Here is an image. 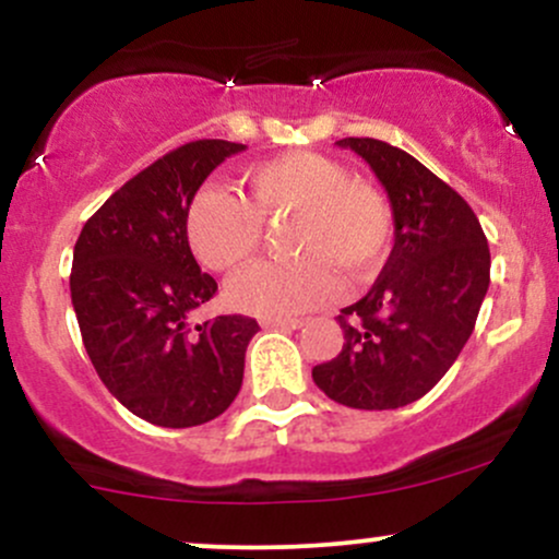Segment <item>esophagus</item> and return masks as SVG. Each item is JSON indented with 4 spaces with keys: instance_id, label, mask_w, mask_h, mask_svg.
<instances>
[{
    "instance_id": "34e87169",
    "label": "esophagus",
    "mask_w": 559,
    "mask_h": 559,
    "mask_svg": "<svg viewBox=\"0 0 559 559\" xmlns=\"http://www.w3.org/2000/svg\"><path fill=\"white\" fill-rule=\"evenodd\" d=\"M301 325H305V320H299V318H265L262 320V329L294 331V329H301Z\"/></svg>"
}]
</instances>
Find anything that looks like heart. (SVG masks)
<instances>
[{
  "label": "heart",
  "instance_id": "b5f03b06",
  "mask_svg": "<svg viewBox=\"0 0 559 559\" xmlns=\"http://www.w3.org/2000/svg\"><path fill=\"white\" fill-rule=\"evenodd\" d=\"M247 203L226 186L204 183L186 213V239L204 267L236 271L262 239V221L294 215L288 262H258L228 284L236 310L260 318H294L338 297L344 281L365 278L389 252L394 217L373 186L349 181L333 159L288 152L243 173Z\"/></svg>",
  "mask_w": 559,
  "mask_h": 559
}]
</instances>
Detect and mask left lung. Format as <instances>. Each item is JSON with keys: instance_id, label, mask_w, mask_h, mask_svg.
I'll return each mask as SVG.
<instances>
[{"instance_id": "1", "label": "left lung", "mask_w": 559, "mask_h": 559, "mask_svg": "<svg viewBox=\"0 0 559 559\" xmlns=\"http://www.w3.org/2000/svg\"><path fill=\"white\" fill-rule=\"evenodd\" d=\"M386 189L394 249L370 292L344 307V346L312 368L333 402L396 409L420 400L457 360L489 292L491 254L476 213L452 186L404 150L342 139Z\"/></svg>"}]
</instances>
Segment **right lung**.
<instances>
[{"mask_svg":"<svg viewBox=\"0 0 559 559\" xmlns=\"http://www.w3.org/2000/svg\"><path fill=\"white\" fill-rule=\"evenodd\" d=\"M243 150L223 139L178 146L120 186L75 241L70 299L88 360L115 400L155 426L191 428L226 413L260 331L243 316L189 325L217 292L186 239L189 202Z\"/></svg>","mask_w":559,"mask_h":559,"instance_id":"obj_1","label":"right lung"}]
</instances>
